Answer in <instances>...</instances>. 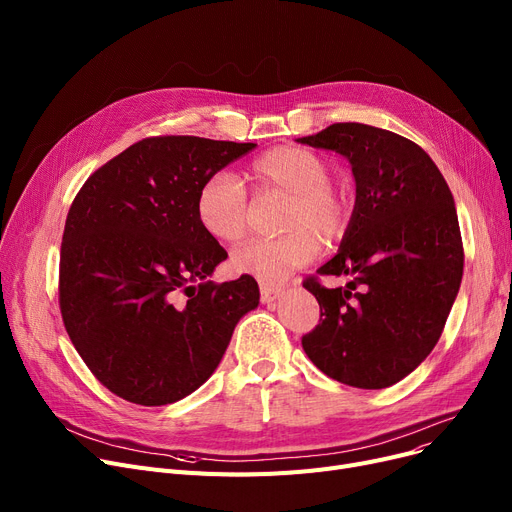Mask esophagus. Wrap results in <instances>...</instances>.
Returning <instances> with one entry per match:
<instances>
[{"label":"esophagus","mask_w":512,"mask_h":512,"mask_svg":"<svg viewBox=\"0 0 512 512\" xmlns=\"http://www.w3.org/2000/svg\"><path fill=\"white\" fill-rule=\"evenodd\" d=\"M259 292H261V301L263 303H272V301H276L280 294H282V288L280 286H274V284H261L259 286Z\"/></svg>","instance_id":"34e87169"}]
</instances>
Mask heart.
I'll list each match as a JSON object with an SVG mask.
<instances>
[{"label":"heart","instance_id":"heart-1","mask_svg":"<svg viewBox=\"0 0 512 512\" xmlns=\"http://www.w3.org/2000/svg\"><path fill=\"white\" fill-rule=\"evenodd\" d=\"M259 195H286L278 238H257L232 253V267L265 282L286 278L307 265L326 245L340 242L355 220L351 186L330 178L324 155L305 147H276L251 164ZM197 218L218 240L236 242L251 228L253 201L247 188L230 172L209 176L197 195Z\"/></svg>","mask_w":512,"mask_h":512}]
</instances>
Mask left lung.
<instances>
[{
  "label": "left lung",
  "mask_w": 512,
  "mask_h": 512,
  "mask_svg": "<svg viewBox=\"0 0 512 512\" xmlns=\"http://www.w3.org/2000/svg\"><path fill=\"white\" fill-rule=\"evenodd\" d=\"M299 143L344 155L357 182L338 255L303 280L321 311L303 348L340 384L388 388L432 353L461 286L452 193L432 157L384 128L338 122ZM319 275H346L349 284L328 289Z\"/></svg>",
  "instance_id": "8db88e82"
}]
</instances>
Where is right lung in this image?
I'll list each match as a JSON object with an SVG mask.
<instances>
[{"instance_id": "1", "label": "right lung", "mask_w": 512, "mask_h": 512, "mask_svg": "<svg viewBox=\"0 0 512 512\" xmlns=\"http://www.w3.org/2000/svg\"><path fill=\"white\" fill-rule=\"evenodd\" d=\"M255 147L147 137L76 193L62 236L60 311L80 359L116 396L161 407L195 392L238 319L257 307L251 276L207 280L228 253L197 218L201 184Z\"/></svg>"}]
</instances>
